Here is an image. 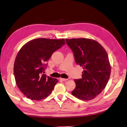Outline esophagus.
<instances>
[{
  "label": "esophagus",
  "instance_id": "obj_1",
  "mask_svg": "<svg viewBox=\"0 0 127 127\" xmlns=\"http://www.w3.org/2000/svg\"><path fill=\"white\" fill-rule=\"evenodd\" d=\"M60 79L61 81H66L67 80V79H66V78H60Z\"/></svg>",
  "mask_w": 127,
  "mask_h": 127
}]
</instances>
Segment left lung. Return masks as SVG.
I'll list each match as a JSON object with an SVG mask.
<instances>
[{
    "label": "left lung",
    "mask_w": 127,
    "mask_h": 127,
    "mask_svg": "<svg viewBox=\"0 0 127 127\" xmlns=\"http://www.w3.org/2000/svg\"><path fill=\"white\" fill-rule=\"evenodd\" d=\"M74 54L76 63L83 67L82 78L75 79L72 95L83 101L96 98L107 85L111 66L105 50L97 41L88 38L65 39Z\"/></svg>",
    "instance_id": "left-lung-1"
}]
</instances>
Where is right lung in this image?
<instances>
[{
    "label": "right lung",
    "instance_id": "obj_1",
    "mask_svg": "<svg viewBox=\"0 0 127 127\" xmlns=\"http://www.w3.org/2000/svg\"><path fill=\"white\" fill-rule=\"evenodd\" d=\"M65 43L64 39L37 38L20 49L14 61V75L18 87L28 98L38 101L51 93L58 80L43 72L53 53Z\"/></svg>",
    "mask_w": 127,
    "mask_h": 127
}]
</instances>
